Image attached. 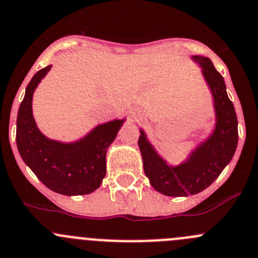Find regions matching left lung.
I'll use <instances>...</instances> for the list:
<instances>
[{"label": "left lung", "mask_w": 258, "mask_h": 258, "mask_svg": "<svg viewBox=\"0 0 258 258\" xmlns=\"http://www.w3.org/2000/svg\"><path fill=\"white\" fill-rule=\"evenodd\" d=\"M202 67L203 77L213 96L216 127L181 164L171 166L156 152L140 130L139 147L144 170L155 190L169 197L198 194L209 186L229 164L238 144V121L234 106L226 91V83L211 59L191 56Z\"/></svg>", "instance_id": "8db88e82"}]
</instances>
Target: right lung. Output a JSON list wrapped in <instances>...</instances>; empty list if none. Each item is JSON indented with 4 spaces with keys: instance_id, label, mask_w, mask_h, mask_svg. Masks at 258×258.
Wrapping results in <instances>:
<instances>
[{
    "instance_id": "obj_1",
    "label": "right lung",
    "mask_w": 258,
    "mask_h": 258,
    "mask_svg": "<svg viewBox=\"0 0 258 258\" xmlns=\"http://www.w3.org/2000/svg\"><path fill=\"white\" fill-rule=\"evenodd\" d=\"M51 69L45 67L27 84L17 113L16 144L25 164L37 179L62 196H84L98 189L106 176V154L124 119L94 127L79 141L64 144L47 139L32 116V94Z\"/></svg>"
}]
</instances>
